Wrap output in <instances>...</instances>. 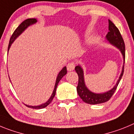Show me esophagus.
Instances as JSON below:
<instances>
[{
  "instance_id": "esophagus-1",
  "label": "esophagus",
  "mask_w": 134,
  "mask_h": 134,
  "mask_svg": "<svg viewBox=\"0 0 134 134\" xmlns=\"http://www.w3.org/2000/svg\"><path fill=\"white\" fill-rule=\"evenodd\" d=\"M75 65L74 62H70L69 63L68 65L67 66V68L68 71H73L75 69Z\"/></svg>"
}]
</instances>
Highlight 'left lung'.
I'll return each mask as SVG.
<instances>
[{"label":"left lung","instance_id":"obj_1","mask_svg":"<svg viewBox=\"0 0 134 134\" xmlns=\"http://www.w3.org/2000/svg\"><path fill=\"white\" fill-rule=\"evenodd\" d=\"M108 22H109V32L106 35V38L109 41V43L115 45L118 49H120L123 57H124V63H125V57H126V51H125L126 50H125V43H124L122 36H121L119 29L117 28V26L110 20H108ZM75 69L79 77L78 85L77 87V91L78 95L84 102L89 103V104L94 105L105 103L110 99V98L114 95V92L116 90L118 84L122 77L124 71V65L123 66L122 71L120 75L119 80L118 81L116 85L114 86V87L108 92L100 94L93 93L91 91H89L87 88L85 87L83 79V72L80 66H76Z\"/></svg>","mask_w":134,"mask_h":134}]
</instances>
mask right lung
I'll list each match as a JSON object with an SVG mask.
<instances>
[{"instance_id": "add662e5", "label": "right lung", "mask_w": 134, "mask_h": 134, "mask_svg": "<svg viewBox=\"0 0 134 134\" xmlns=\"http://www.w3.org/2000/svg\"><path fill=\"white\" fill-rule=\"evenodd\" d=\"M36 22H37V20H36L35 19H26V20H24V21H23V22L21 23L20 25H19V26H18L16 29H15V31H14V32H13V35H12L11 37H10V41H9V43H8V49H9V48H10L11 44L13 43V42L14 41V39H15V38H16V37L19 35L21 34L23 31L25 29L27 28V27H28L29 25H32V24L35 23ZM66 73H67V68H66V67H65L61 71L59 72V73L58 76H57V77L56 83H55V89H54L52 95H51V96L50 99L48 100L46 103H44V104L41 105H38V106H30V105H25L27 106L28 108H32V109H42V108H45V107H47L48 105L50 104L51 102H52L53 99L54 98V97H55V96L57 87V85H58L59 82V81L61 80V78H62L65 75H66Z\"/></svg>"}]
</instances>
